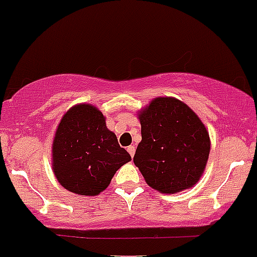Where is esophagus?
<instances>
[{
	"label": "esophagus",
	"instance_id": "esophagus-1",
	"mask_svg": "<svg viewBox=\"0 0 257 257\" xmlns=\"http://www.w3.org/2000/svg\"><path fill=\"white\" fill-rule=\"evenodd\" d=\"M127 151L130 153L131 158H134V155H135V146H128V148H127Z\"/></svg>",
	"mask_w": 257,
	"mask_h": 257
}]
</instances>
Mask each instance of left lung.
<instances>
[{"instance_id": "8db88e82", "label": "left lung", "mask_w": 257, "mask_h": 257, "mask_svg": "<svg viewBox=\"0 0 257 257\" xmlns=\"http://www.w3.org/2000/svg\"><path fill=\"white\" fill-rule=\"evenodd\" d=\"M141 141L134 163L149 187L175 194L197 184L211 151L206 126L174 97H156L138 113Z\"/></svg>"}]
</instances>
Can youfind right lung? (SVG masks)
<instances>
[{
    "instance_id": "right-lung-1",
    "label": "right lung",
    "mask_w": 257,
    "mask_h": 257,
    "mask_svg": "<svg viewBox=\"0 0 257 257\" xmlns=\"http://www.w3.org/2000/svg\"><path fill=\"white\" fill-rule=\"evenodd\" d=\"M51 148L54 175L63 188L79 195H98L131 160L107 128L103 113L89 103L75 104L65 112Z\"/></svg>"
}]
</instances>
